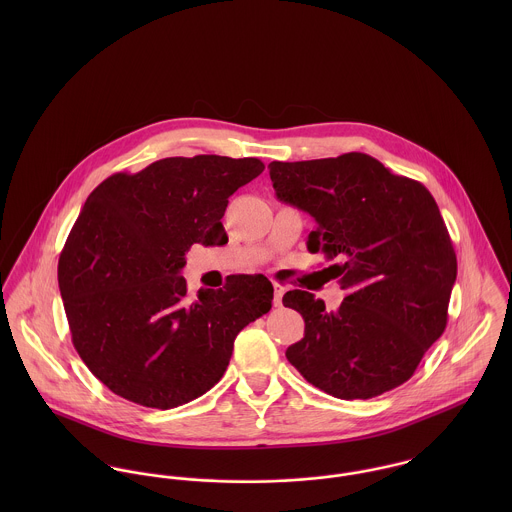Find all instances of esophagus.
I'll return each instance as SVG.
<instances>
[{
	"label": "esophagus",
	"mask_w": 512,
	"mask_h": 512,
	"mask_svg": "<svg viewBox=\"0 0 512 512\" xmlns=\"http://www.w3.org/2000/svg\"><path fill=\"white\" fill-rule=\"evenodd\" d=\"M282 297H284V288L274 282V305H276V307L282 305Z\"/></svg>",
	"instance_id": "1"
}]
</instances>
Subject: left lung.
<instances>
[{"instance_id":"1","label":"left lung","mask_w":512,"mask_h":512,"mask_svg":"<svg viewBox=\"0 0 512 512\" xmlns=\"http://www.w3.org/2000/svg\"><path fill=\"white\" fill-rule=\"evenodd\" d=\"M280 201L309 213L311 254L323 252L347 295L333 313L292 290L305 337L286 357L301 376L341 398H374L404 384L447 325L457 258L432 193L351 151L268 165Z\"/></svg>"}]
</instances>
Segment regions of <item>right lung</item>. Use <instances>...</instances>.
I'll list each match as a JSON object with an SVG mask.
<instances>
[{"mask_svg":"<svg viewBox=\"0 0 512 512\" xmlns=\"http://www.w3.org/2000/svg\"><path fill=\"white\" fill-rule=\"evenodd\" d=\"M264 171L256 157H165L114 173L86 199L59 258V290L84 365L114 394L169 410L211 390L236 335L270 311L262 274L187 299L193 244L228 242V197Z\"/></svg>","mask_w":512,"mask_h":512,"instance_id":"obj_1","label":"right lung"}]
</instances>
